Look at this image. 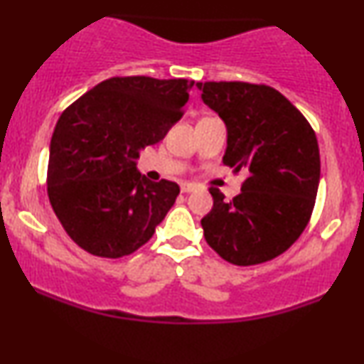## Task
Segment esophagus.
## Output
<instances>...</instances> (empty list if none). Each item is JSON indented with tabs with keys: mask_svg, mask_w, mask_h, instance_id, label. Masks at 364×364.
<instances>
[{
	"mask_svg": "<svg viewBox=\"0 0 364 364\" xmlns=\"http://www.w3.org/2000/svg\"><path fill=\"white\" fill-rule=\"evenodd\" d=\"M196 186L191 185V183H181V193H191L195 191Z\"/></svg>",
	"mask_w": 364,
	"mask_h": 364,
	"instance_id": "1",
	"label": "esophagus"
}]
</instances>
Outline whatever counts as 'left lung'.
Returning a JSON list of instances; mask_svg holds the SVG:
<instances>
[{"label":"left lung","instance_id":"left-lung-1","mask_svg":"<svg viewBox=\"0 0 364 364\" xmlns=\"http://www.w3.org/2000/svg\"><path fill=\"white\" fill-rule=\"evenodd\" d=\"M202 101L228 128L223 162L246 179L225 200L210 188L214 207L202 219L214 252L235 265H257L286 252L301 236L320 181L316 135L279 90L246 82H198Z\"/></svg>","mask_w":364,"mask_h":364}]
</instances>
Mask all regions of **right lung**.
<instances>
[{
    "label": "right lung",
    "mask_w": 364,
    "mask_h": 364,
    "mask_svg": "<svg viewBox=\"0 0 364 364\" xmlns=\"http://www.w3.org/2000/svg\"><path fill=\"white\" fill-rule=\"evenodd\" d=\"M193 83L112 77L63 111L49 145L48 195L66 235L85 252H136L174 205L176 183L149 181L136 159L181 119Z\"/></svg>",
    "instance_id": "add662e5"
}]
</instances>
